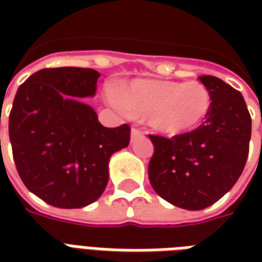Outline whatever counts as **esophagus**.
I'll return each mask as SVG.
<instances>
[{"label": "esophagus", "instance_id": "34e87169", "mask_svg": "<svg viewBox=\"0 0 262 262\" xmlns=\"http://www.w3.org/2000/svg\"><path fill=\"white\" fill-rule=\"evenodd\" d=\"M143 133H144V132L140 130V129H137V127H133V129H132V133H130L132 140H133V139H137V137H140Z\"/></svg>", "mask_w": 262, "mask_h": 262}]
</instances>
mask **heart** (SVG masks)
<instances>
[{
	"label": "heart",
	"instance_id": "heart-1",
	"mask_svg": "<svg viewBox=\"0 0 262 262\" xmlns=\"http://www.w3.org/2000/svg\"><path fill=\"white\" fill-rule=\"evenodd\" d=\"M116 108L146 116L163 135L176 136L198 129L208 118L212 95L202 82L136 80L120 94H111Z\"/></svg>",
	"mask_w": 262,
	"mask_h": 262
}]
</instances>
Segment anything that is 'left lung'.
<instances>
[{"mask_svg":"<svg viewBox=\"0 0 262 262\" xmlns=\"http://www.w3.org/2000/svg\"><path fill=\"white\" fill-rule=\"evenodd\" d=\"M199 81L212 95L202 125L170 139L150 135V184L167 202L188 210L208 208L230 191L244 170L251 137L242 94L213 75H201Z\"/></svg>","mask_w":262,"mask_h":262,"instance_id":"1","label":"left lung"}]
</instances>
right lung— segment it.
Here are the masks:
<instances>
[{
  "label": "right lung",
  "instance_id": "add662e5",
  "mask_svg": "<svg viewBox=\"0 0 262 262\" xmlns=\"http://www.w3.org/2000/svg\"><path fill=\"white\" fill-rule=\"evenodd\" d=\"M98 78L92 69H43L15 95L9 140L16 170L31 192L56 208L95 202L108 184L111 156L130 142V126L105 127L81 102L95 95Z\"/></svg>",
  "mask_w": 262,
  "mask_h": 262
}]
</instances>
